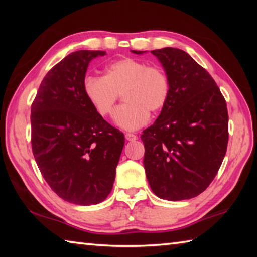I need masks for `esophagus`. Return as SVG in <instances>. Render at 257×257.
Returning a JSON list of instances; mask_svg holds the SVG:
<instances>
[{"label": "esophagus", "instance_id": "obj_1", "mask_svg": "<svg viewBox=\"0 0 257 257\" xmlns=\"http://www.w3.org/2000/svg\"><path fill=\"white\" fill-rule=\"evenodd\" d=\"M125 139H127V141H129V142H133V141H136L137 139V136L135 134H132V133H125Z\"/></svg>", "mask_w": 257, "mask_h": 257}]
</instances>
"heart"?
I'll use <instances>...</instances> for the list:
<instances>
[{
  "instance_id": "1",
  "label": "heart",
  "mask_w": 257,
  "mask_h": 257,
  "mask_svg": "<svg viewBox=\"0 0 257 257\" xmlns=\"http://www.w3.org/2000/svg\"><path fill=\"white\" fill-rule=\"evenodd\" d=\"M82 90L92 106L102 116L110 115L119 94L124 103L114 113L119 127L135 130L147 123L150 112L158 113L170 96V80L159 66L145 61L123 58L108 64L103 77H86Z\"/></svg>"
}]
</instances>
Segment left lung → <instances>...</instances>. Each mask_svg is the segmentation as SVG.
<instances>
[{
	"mask_svg": "<svg viewBox=\"0 0 257 257\" xmlns=\"http://www.w3.org/2000/svg\"><path fill=\"white\" fill-rule=\"evenodd\" d=\"M142 54V51H133ZM170 80V96L141 136L151 189L168 201L198 196L214 179L228 145L227 103L216 82L185 51H152Z\"/></svg>",
	"mask_w": 257,
	"mask_h": 257,
	"instance_id": "obj_1",
	"label": "left lung"
}]
</instances>
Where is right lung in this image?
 I'll use <instances>...</instances> for the list:
<instances>
[{"mask_svg":"<svg viewBox=\"0 0 257 257\" xmlns=\"http://www.w3.org/2000/svg\"><path fill=\"white\" fill-rule=\"evenodd\" d=\"M105 51L80 50L43 78L32 104V149L51 189L64 201L92 205L111 193L124 135L92 106L82 90L87 68Z\"/></svg>","mask_w":257,"mask_h":257,"instance_id":"add662e5","label":"right lung"}]
</instances>
